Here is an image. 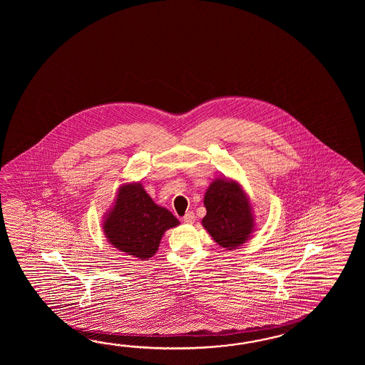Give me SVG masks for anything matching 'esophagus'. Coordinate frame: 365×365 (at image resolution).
<instances>
[{"instance_id":"34e87169","label":"esophagus","mask_w":365,"mask_h":365,"mask_svg":"<svg viewBox=\"0 0 365 365\" xmlns=\"http://www.w3.org/2000/svg\"><path fill=\"white\" fill-rule=\"evenodd\" d=\"M182 220H184V223H186V225H193L194 220H195V215H194L193 211L186 212L184 217H182Z\"/></svg>"}]
</instances>
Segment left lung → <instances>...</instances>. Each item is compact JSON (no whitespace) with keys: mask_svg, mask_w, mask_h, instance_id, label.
Segmentation results:
<instances>
[{"mask_svg":"<svg viewBox=\"0 0 365 365\" xmlns=\"http://www.w3.org/2000/svg\"><path fill=\"white\" fill-rule=\"evenodd\" d=\"M203 203L207 212L202 225L222 248L232 250L249 240L256 227L255 215L248 194L237 181L214 180Z\"/></svg>","mask_w":365,"mask_h":365,"instance_id":"8db88e82","label":"left lung"}]
</instances>
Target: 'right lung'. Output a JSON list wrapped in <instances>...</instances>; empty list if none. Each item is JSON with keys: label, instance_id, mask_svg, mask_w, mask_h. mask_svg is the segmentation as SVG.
<instances>
[{"label": "right lung", "instance_id": "add662e5", "mask_svg": "<svg viewBox=\"0 0 365 365\" xmlns=\"http://www.w3.org/2000/svg\"><path fill=\"white\" fill-rule=\"evenodd\" d=\"M179 225V219L158 206L140 182H125L104 215L103 232L113 248L148 259L155 255L164 232Z\"/></svg>", "mask_w": 365, "mask_h": 365}]
</instances>
